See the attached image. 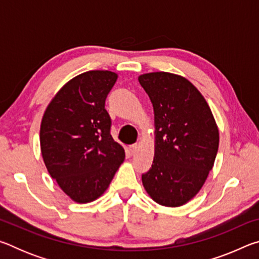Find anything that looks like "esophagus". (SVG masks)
Segmentation results:
<instances>
[{
	"mask_svg": "<svg viewBox=\"0 0 259 259\" xmlns=\"http://www.w3.org/2000/svg\"><path fill=\"white\" fill-rule=\"evenodd\" d=\"M137 148H138V145H137V144H134V145H130V146L128 147V153H129V155H134L135 153H136V151H137Z\"/></svg>",
	"mask_w": 259,
	"mask_h": 259,
	"instance_id": "34e87169",
	"label": "esophagus"
}]
</instances>
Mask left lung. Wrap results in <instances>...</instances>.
<instances>
[{
  "label": "left lung",
  "mask_w": 259,
  "mask_h": 259,
  "mask_svg": "<svg viewBox=\"0 0 259 259\" xmlns=\"http://www.w3.org/2000/svg\"><path fill=\"white\" fill-rule=\"evenodd\" d=\"M140 85L154 109L155 153L142 175L151 198L179 207L198 194L216 159L219 133L209 105L185 77L166 72L143 74Z\"/></svg>",
  "instance_id": "8db88e82"
}]
</instances>
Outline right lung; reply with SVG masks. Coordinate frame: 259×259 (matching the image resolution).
Segmentation results:
<instances>
[{"label": "right lung", "instance_id": "1", "mask_svg": "<svg viewBox=\"0 0 259 259\" xmlns=\"http://www.w3.org/2000/svg\"><path fill=\"white\" fill-rule=\"evenodd\" d=\"M117 74L89 71L68 81L42 117L41 152L50 176L73 201L98 199L124 161L105 100Z\"/></svg>", "mask_w": 259, "mask_h": 259}]
</instances>
